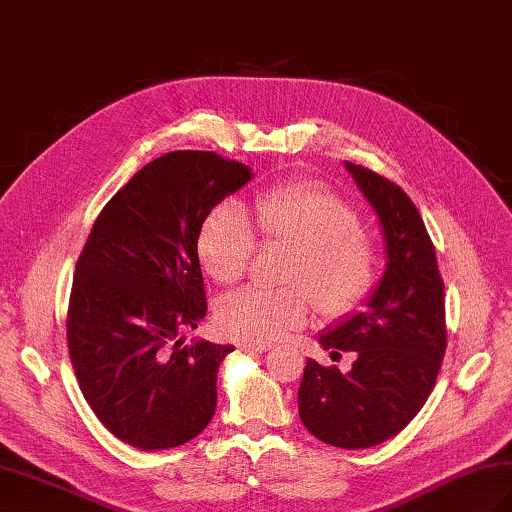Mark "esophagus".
<instances>
[{
    "label": "esophagus",
    "mask_w": 512,
    "mask_h": 512,
    "mask_svg": "<svg viewBox=\"0 0 512 512\" xmlns=\"http://www.w3.org/2000/svg\"><path fill=\"white\" fill-rule=\"evenodd\" d=\"M239 350L262 354V352H268V350H270V345H268V343H239Z\"/></svg>",
    "instance_id": "obj_1"
}]
</instances>
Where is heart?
Wrapping results in <instances>:
<instances>
[{
    "label": "heart",
    "mask_w": 512,
    "mask_h": 512,
    "mask_svg": "<svg viewBox=\"0 0 512 512\" xmlns=\"http://www.w3.org/2000/svg\"><path fill=\"white\" fill-rule=\"evenodd\" d=\"M264 239L295 246L284 268V288L246 286L217 303L220 330L248 343H270L301 328L312 303L325 317H345L372 295L378 246L361 228L354 204L319 182H284L250 202ZM235 204H217L195 239L198 259L215 284L231 286L248 270L255 231Z\"/></svg>",
    "instance_id": "1"
}]
</instances>
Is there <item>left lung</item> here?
Listing matches in <instances>:
<instances>
[{
  "mask_svg": "<svg viewBox=\"0 0 512 512\" xmlns=\"http://www.w3.org/2000/svg\"><path fill=\"white\" fill-rule=\"evenodd\" d=\"M378 213L387 270L367 310L321 334L325 350L354 352L352 369L308 358L299 416L325 444L367 449L394 438L427 402L447 350L444 281L416 204L376 171L345 162Z\"/></svg>",
  "mask_w": 512,
  "mask_h": 512,
  "instance_id": "1",
  "label": "left lung"
}]
</instances>
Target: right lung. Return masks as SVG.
Segmentation results:
<instances>
[{
    "mask_svg": "<svg viewBox=\"0 0 512 512\" xmlns=\"http://www.w3.org/2000/svg\"><path fill=\"white\" fill-rule=\"evenodd\" d=\"M248 180L246 165L213 151H169L103 206L76 262L65 321L74 374L96 418L136 449L180 447L213 418L233 345H182L180 334L206 314L200 226Z\"/></svg>",
    "mask_w": 512,
    "mask_h": 512,
    "instance_id": "1",
    "label": "right lung"
}]
</instances>
